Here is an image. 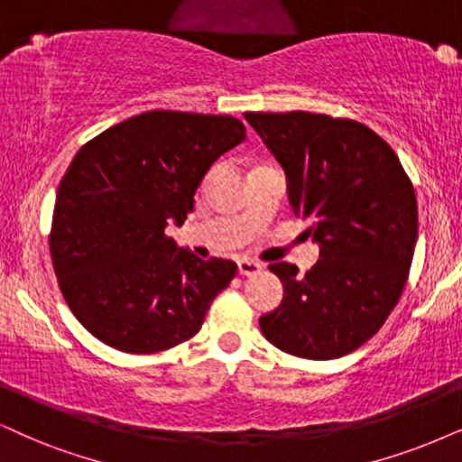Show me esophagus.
<instances>
[{"label":"esophagus","mask_w":462,"mask_h":462,"mask_svg":"<svg viewBox=\"0 0 462 462\" xmlns=\"http://www.w3.org/2000/svg\"><path fill=\"white\" fill-rule=\"evenodd\" d=\"M260 271H262L260 262L251 258H238V273H241L243 277H251V274H258Z\"/></svg>","instance_id":"34e87169"}]
</instances>
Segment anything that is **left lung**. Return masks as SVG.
<instances>
[{"mask_svg":"<svg viewBox=\"0 0 462 462\" xmlns=\"http://www.w3.org/2000/svg\"><path fill=\"white\" fill-rule=\"evenodd\" d=\"M245 119L282 163L291 211L319 245L307 274L288 262L268 266L283 300L260 328L285 354L341 358L369 341L401 299L418 238L416 191L393 147L358 121L305 110Z\"/></svg>","mask_w":462,"mask_h":462,"instance_id":"left-lung-1","label":"left lung"}]
</instances>
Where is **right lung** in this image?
<instances>
[{
  "mask_svg": "<svg viewBox=\"0 0 462 462\" xmlns=\"http://www.w3.org/2000/svg\"><path fill=\"white\" fill-rule=\"evenodd\" d=\"M245 138L235 116L151 110L74 155L49 245L63 299L93 337L155 354L200 330L236 264L196 258L166 227L188 219L204 174Z\"/></svg>",
  "mask_w": 462,
  "mask_h": 462,
  "instance_id": "add662e5",
  "label": "right lung"
}]
</instances>
